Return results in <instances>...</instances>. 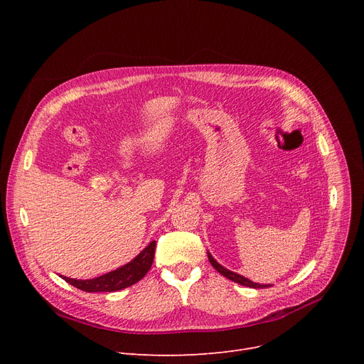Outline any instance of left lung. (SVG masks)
Returning a JSON list of instances; mask_svg holds the SVG:
<instances>
[{
  "mask_svg": "<svg viewBox=\"0 0 364 364\" xmlns=\"http://www.w3.org/2000/svg\"><path fill=\"white\" fill-rule=\"evenodd\" d=\"M208 258H209V262H211V265L214 267V269H215L220 274H223L224 277L230 279V280H233V282H236V283H239V284L247 286V288H255V289H259V288H269V286H270V284H259V283H254V282H251L250 279H246V277H243V276H240V274H237V273H235V272H230V270L224 269V267H223L221 264H218V262L213 258V255H211V254H208Z\"/></svg>",
  "mask_w": 364,
  "mask_h": 364,
  "instance_id": "8db88e82",
  "label": "left lung"
}]
</instances>
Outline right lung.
Listing matches in <instances>:
<instances>
[{
	"mask_svg": "<svg viewBox=\"0 0 364 364\" xmlns=\"http://www.w3.org/2000/svg\"><path fill=\"white\" fill-rule=\"evenodd\" d=\"M155 247L156 242L153 240L149 243L147 247L129 261L128 264L119 267L117 270H112L106 274H102L94 279H70L63 277L68 283H70L75 288H78L85 292H114L128 288V286L137 283L141 280L146 273L150 270L153 257H155Z\"/></svg>",
	"mask_w": 364,
	"mask_h": 364,
	"instance_id": "right-lung-1",
	"label": "right lung"
}]
</instances>
